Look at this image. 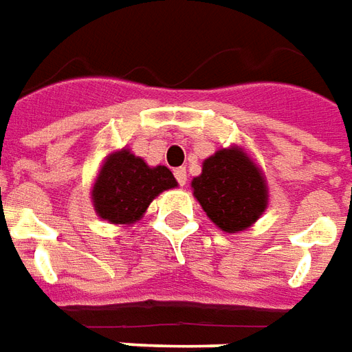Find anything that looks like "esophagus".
Listing matches in <instances>:
<instances>
[{
    "label": "esophagus",
    "instance_id": "34e87169",
    "mask_svg": "<svg viewBox=\"0 0 352 352\" xmlns=\"http://www.w3.org/2000/svg\"><path fill=\"white\" fill-rule=\"evenodd\" d=\"M175 179H177V183L181 184V186H184V184H186V181H188V177H186V168H177Z\"/></svg>",
    "mask_w": 352,
    "mask_h": 352
}]
</instances>
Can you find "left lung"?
Segmentation results:
<instances>
[{"label": "left lung", "mask_w": 352, "mask_h": 352, "mask_svg": "<svg viewBox=\"0 0 352 352\" xmlns=\"http://www.w3.org/2000/svg\"><path fill=\"white\" fill-rule=\"evenodd\" d=\"M192 190L201 209L226 233L248 229L269 205L265 175L236 145L209 156Z\"/></svg>", "instance_id": "obj_1"}]
</instances>
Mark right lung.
Instances as JSON below:
<instances>
[{
	"mask_svg": "<svg viewBox=\"0 0 352 352\" xmlns=\"http://www.w3.org/2000/svg\"><path fill=\"white\" fill-rule=\"evenodd\" d=\"M175 186V177L166 166L151 168L143 158L121 149L104 160L91 199L102 220L130 226L145 214L158 194Z\"/></svg>",
	"mask_w": 352,
	"mask_h": 352,
	"instance_id": "1",
	"label": "right lung"
}]
</instances>
